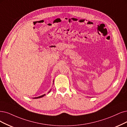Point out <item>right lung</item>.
<instances>
[{
  "label": "right lung",
  "mask_w": 127,
  "mask_h": 127,
  "mask_svg": "<svg viewBox=\"0 0 127 127\" xmlns=\"http://www.w3.org/2000/svg\"><path fill=\"white\" fill-rule=\"evenodd\" d=\"M53 82H54V81H53ZM51 90L48 92V93H49L50 92H51ZM45 95V94H44V95H41V96H39V97H34V98H34V99H36V98H41V97H43V96H44Z\"/></svg>",
  "instance_id": "add662e5"
}]
</instances>
